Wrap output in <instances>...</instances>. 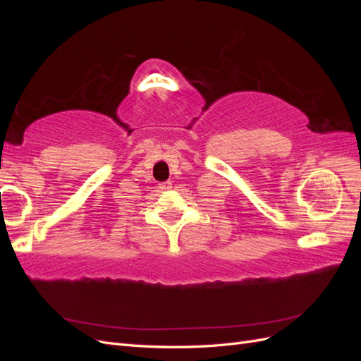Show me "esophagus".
Returning a JSON list of instances; mask_svg holds the SVG:
<instances>
[{
    "mask_svg": "<svg viewBox=\"0 0 361 361\" xmlns=\"http://www.w3.org/2000/svg\"><path fill=\"white\" fill-rule=\"evenodd\" d=\"M159 188H161V190H164V191H167V190H170V188H171V182H170V180H166V182H161V183H159Z\"/></svg>",
    "mask_w": 361,
    "mask_h": 361,
    "instance_id": "obj_1",
    "label": "esophagus"
}]
</instances>
